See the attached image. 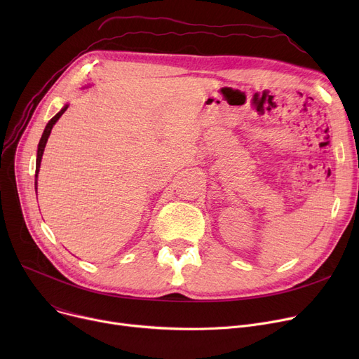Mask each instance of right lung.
<instances>
[{
    "mask_svg": "<svg viewBox=\"0 0 359 359\" xmlns=\"http://www.w3.org/2000/svg\"><path fill=\"white\" fill-rule=\"evenodd\" d=\"M68 109V104H65L56 115L48 122V125L45 126V130L42 134V138L39 141V145H37V156H36V175H34V191L37 194V175H39V170H41V161H42V156H43V151H45V147H46V142H48V138L50 135V130L53 128V125L58 122V119L64 115V111Z\"/></svg>",
    "mask_w": 359,
    "mask_h": 359,
    "instance_id": "right-lung-1",
    "label": "right lung"
}]
</instances>
